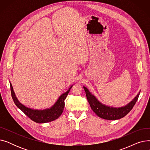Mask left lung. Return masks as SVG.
<instances>
[{
  "mask_svg": "<svg viewBox=\"0 0 150 150\" xmlns=\"http://www.w3.org/2000/svg\"><path fill=\"white\" fill-rule=\"evenodd\" d=\"M83 88L86 92V97H87L88 101L92 111L99 117L109 120L120 119L121 118L124 117L126 115H127L136 104L140 92L139 91L137 95L127 105L123 106L116 108L107 106L101 103L97 98L93 95L87 88L84 86Z\"/></svg>",
  "mask_w": 150,
  "mask_h": 150,
  "instance_id": "8db88e82",
  "label": "left lung"
}]
</instances>
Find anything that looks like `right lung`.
<instances>
[{
    "mask_svg": "<svg viewBox=\"0 0 150 150\" xmlns=\"http://www.w3.org/2000/svg\"><path fill=\"white\" fill-rule=\"evenodd\" d=\"M10 84L11 96L15 105L31 120L38 123L50 122L58 119L63 112L65 105L64 100L66 98L70 89L72 88L74 85L71 86L66 92L62 93L57 99L56 102L50 108L44 109H35L22 105L16 96L11 83H10Z\"/></svg>",
    "mask_w": 150,
    "mask_h": 150,
    "instance_id": "right-lung-1",
    "label": "right lung"
}]
</instances>
